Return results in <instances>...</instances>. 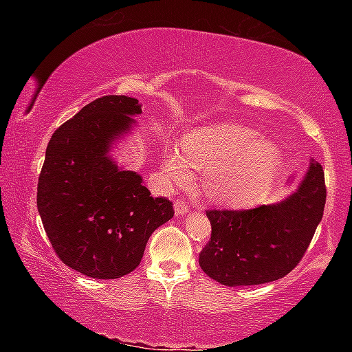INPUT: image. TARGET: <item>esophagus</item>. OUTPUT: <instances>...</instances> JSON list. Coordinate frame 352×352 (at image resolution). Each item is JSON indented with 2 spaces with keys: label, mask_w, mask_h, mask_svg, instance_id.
I'll use <instances>...</instances> for the list:
<instances>
[{
  "label": "esophagus",
  "mask_w": 352,
  "mask_h": 352,
  "mask_svg": "<svg viewBox=\"0 0 352 352\" xmlns=\"http://www.w3.org/2000/svg\"><path fill=\"white\" fill-rule=\"evenodd\" d=\"M186 212H188V201L182 197H178L175 200V214L177 216H183V214Z\"/></svg>",
  "instance_id": "obj_1"
}]
</instances>
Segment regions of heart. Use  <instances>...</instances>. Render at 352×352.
<instances>
[{
	"label": "heart",
	"mask_w": 352,
	"mask_h": 352,
	"mask_svg": "<svg viewBox=\"0 0 352 352\" xmlns=\"http://www.w3.org/2000/svg\"><path fill=\"white\" fill-rule=\"evenodd\" d=\"M256 138L254 130L236 124L197 129L184 138V155L168 152L166 172L182 182L190 168H205L201 184L211 199L237 208L253 205L269 192L283 164L275 142Z\"/></svg>",
	"instance_id": "obj_1"
}]
</instances>
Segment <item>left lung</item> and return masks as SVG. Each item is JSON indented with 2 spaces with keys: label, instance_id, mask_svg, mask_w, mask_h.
I'll return each instance as SVG.
<instances>
[{
  "label": "left lung",
  "instance_id": "8db88e82",
  "mask_svg": "<svg viewBox=\"0 0 352 352\" xmlns=\"http://www.w3.org/2000/svg\"><path fill=\"white\" fill-rule=\"evenodd\" d=\"M324 204V172L312 160L300 188L281 204L208 210L211 237L199 254L201 270L230 287L284 278L305 256Z\"/></svg>",
  "mask_w": 352,
  "mask_h": 352
}]
</instances>
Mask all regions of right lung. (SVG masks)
<instances>
[{
	"label": "right lung",
	"mask_w": 352,
	"mask_h": 352,
	"mask_svg": "<svg viewBox=\"0 0 352 352\" xmlns=\"http://www.w3.org/2000/svg\"><path fill=\"white\" fill-rule=\"evenodd\" d=\"M138 99L102 96L58 127L46 147L37 208L63 264L98 279L140 265L148 237L174 217L172 201L152 197L133 170L109 157L111 141L140 115Z\"/></svg>",
	"instance_id": "obj_1"
}]
</instances>
